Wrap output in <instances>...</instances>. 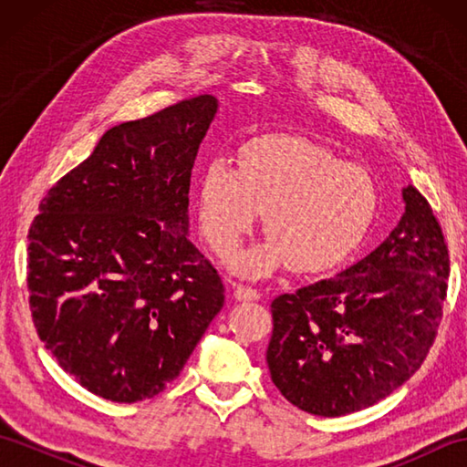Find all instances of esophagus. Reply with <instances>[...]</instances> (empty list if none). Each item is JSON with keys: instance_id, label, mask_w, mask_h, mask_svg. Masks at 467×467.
Returning <instances> with one entry per match:
<instances>
[{"instance_id": "esophagus-1", "label": "esophagus", "mask_w": 467, "mask_h": 467, "mask_svg": "<svg viewBox=\"0 0 467 467\" xmlns=\"http://www.w3.org/2000/svg\"><path fill=\"white\" fill-rule=\"evenodd\" d=\"M234 296L239 301H259L261 299V293L253 289V286H246V285H236L234 286Z\"/></svg>"}]
</instances>
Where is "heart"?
I'll list each match as a JSON object with an SVG mask.
<instances>
[{
  "label": "heart",
  "instance_id": "heart-1",
  "mask_svg": "<svg viewBox=\"0 0 467 467\" xmlns=\"http://www.w3.org/2000/svg\"><path fill=\"white\" fill-rule=\"evenodd\" d=\"M377 201L367 168L306 140L271 138L244 148L239 172L224 158L204 168L198 221L208 244L226 254L265 213L271 239L233 259L246 276L269 275L286 261L295 271H321L359 244Z\"/></svg>",
  "mask_w": 467,
  "mask_h": 467
}]
</instances>
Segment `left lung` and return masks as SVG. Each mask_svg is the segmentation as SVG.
I'll return each instance as SVG.
<instances>
[{"label": "left lung", "instance_id": "obj_1", "mask_svg": "<svg viewBox=\"0 0 467 467\" xmlns=\"http://www.w3.org/2000/svg\"><path fill=\"white\" fill-rule=\"evenodd\" d=\"M403 201L400 224L365 259L271 303V379L306 413L369 408L431 349L448 293V244L418 188H405Z\"/></svg>", "mask_w": 467, "mask_h": 467}]
</instances>
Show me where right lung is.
<instances>
[{
	"label": "right lung",
	"instance_id": "add662e5",
	"mask_svg": "<svg viewBox=\"0 0 467 467\" xmlns=\"http://www.w3.org/2000/svg\"><path fill=\"white\" fill-rule=\"evenodd\" d=\"M216 98L110 128L49 188L29 228L27 291L46 349L116 403L161 393L224 305L188 241V191Z\"/></svg>",
	"mask_w": 467,
	"mask_h": 467
}]
</instances>
